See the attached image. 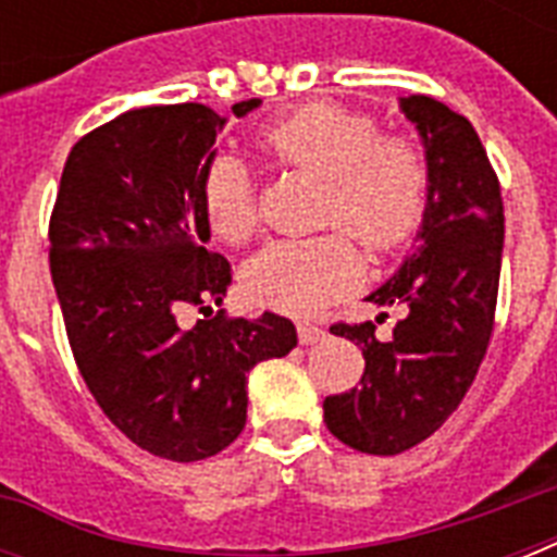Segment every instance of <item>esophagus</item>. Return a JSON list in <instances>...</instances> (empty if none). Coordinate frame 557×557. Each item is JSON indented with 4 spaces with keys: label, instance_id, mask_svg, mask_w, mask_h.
<instances>
[{
    "label": "esophagus",
    "instance_id": "34e87169",
    "mask_svg": "<svg viewBox=\"0 0 557 557\" xmlns=\"http://www.w3.org/2000/svg\"><path fill=\"white\" fill-rule=\"evenodd\" d=\"M297 338H300L304 347H314V344H321V341L326 338V332H323L321 326H312V323H300V326H297Z\"/></svg>",
    "mask_w": 557,
    "mask_h": 557
}]
</instances>
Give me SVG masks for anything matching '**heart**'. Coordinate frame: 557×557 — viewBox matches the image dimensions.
<instances>
[{
	"instance_id": "1",
	"label": "heart",
	"mask_w": 557,
	"mask_h": 557,
	"mask_svg": "<svg viewBox=\"0 0 557 557\" xmlns=\"http://www.w3.org/2000/svg\"><path fill=\"white\" fill-rule=\"evenodd\" d=\"M262 152L286 168L326 182L323 222L347 227L367 251H389L410 239L428 205V164L419 147L381 138L361 112L309 103L271 121ZM201 213L222 243H245L257 227V193L243 161L219 152L201 170ZM358 253L347 236L277 239L245 265V292L260 306L309 318L356 286Z\"/></svg>"
}]
</instances>
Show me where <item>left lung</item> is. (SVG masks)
Returning <instances> with one entry per match:
<instances>
[{"label":"left lung","mask_w":557,"mask_h":557,"mask_svg":"<svg viewBox=\"0 0 557 557\" xmlns=\"http://www.w3.org/2000/svg\"><path fill=\"white\" fill-rule=\"evenodd\" d=\"M398 109L419 133L431 185L413 248L367 300L401 306L405 318L389 341L372 321L332 326L361 347L364 375L323 401L326 428L379 457L413 448L457 410L492 341L503 262L500 182L471 121L428 95L398 98Z\"/></svg>","instance_id":"obj_1"}]
</instances>
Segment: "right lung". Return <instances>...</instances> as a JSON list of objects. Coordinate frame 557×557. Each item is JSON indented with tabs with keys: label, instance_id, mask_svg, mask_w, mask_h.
<instances>
[{
	"label": "right lung",
	"instance_id": "1",
	"mask_svg": "<svg viewBox=\"0 0 557 557\" xmlns=\"http://www.w3.org/2000/svg\"><path fill=\"white\" fill-rule=\"evenodd\" d=\"M251 98L231 112L245 117ZM227 117L201 103L129 109L69 152L51 213V280L74 361L109 422L173 462L227 448L248 413V372L297 347L280 314L213 312L231 286L225 257L208 251L199 178L216 159Z\"/></svg>",
	"mask_w": 557,
	"mask_h": 557
}]
</instances>
